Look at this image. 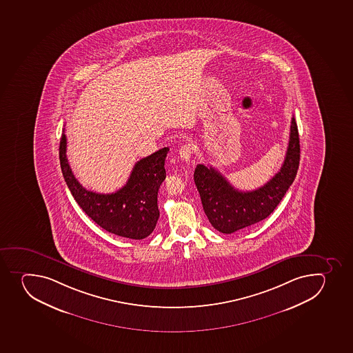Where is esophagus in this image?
<instances>
[{
    "label": "esophagus",
    "instance_id": "esophagus-1",
    "mask_svg": "<svg viewBox=\"0 0 353 353\" xmlns=\"http://www.w3.org/2000/svg\"><path fill=\"white\" fill-rule=\"evenodd\" d=\"M192 153H193V148H192L191 145H183L181 150H179V157L185 162H188L191 160Z\"/></svg>",
    "mask_w": 353,
    "mask_h": 353
}]
</instances>
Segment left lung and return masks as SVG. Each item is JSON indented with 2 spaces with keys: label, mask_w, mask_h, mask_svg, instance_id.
<instances>
[{
  "label": "left lung",
  "mask_w": 353,
  "mask_h": 353,
  "mask_svg": "<svg viewBox=\"0 0 353 353\" xmlns=\"http://www.w3.org/2000/svg\"><path fill=\"white\" fill-rule=\"evenodd\" d=\"M299 129L292 119L289 144L281 169L254 191H239L212 167L196 165L194 183L209 222L217 231L231 234L265 219L276 209L299 170Z\"/></svg>",
  "instance_id": "8db88e82"
}]
</instances>
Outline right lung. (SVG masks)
<instances>
[{"label":"right lung","instance_id":"1","mask_svg":"<svg viewBox=\"0 0 353 353\" xmlns=\"http://www.w3.org/2000/svg\"><path fill=\"white\" fill-rule=\"evenodd\" d=\"M66 134H61L59 160L65 181L82 210L96 224L113 234L141 240L154 231L160 212L158 192L165 179L163 148L134 165L127 184L110 194L88 191L77 181L66 157Z\"/></svg>","mask_w":353,"mask_h":353}]
</instances>
